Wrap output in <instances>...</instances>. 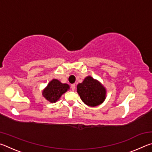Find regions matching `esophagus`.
<instances>
[{
  "instance_id": "34e87169",
  "label": "esophagus",
  "mask_w": 152,
  "mask_h": 152,
  "mask_svg": "<svg viewBox=\"0 0 152 152\" xmlns=\"http://www.w3.org/2000/svg\"><path fill=\"white\" fill-rule=\"evenodd\" d=\"M75 88H76V85H75V84H72L71 85V89H72V91H74V90H75Z\"/></svg>"
}]
</instances>
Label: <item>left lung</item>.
<instances>
[{"mask_svg": "<svg viewBox=\"0 0 152 152\" xmlns=\"http://www.w3.org/2000/svg\"><path fill=\"white\" fill-rule=\"evenodd\" d=\"M77 92L86 104L97 106L104 101L106 90L104 86L91 76H88L77 86Z\"/></svg>", "mask_w": 152, "mask_h": 152, "instance_id": "obj_1", "label": "left lung"}]
</instances>
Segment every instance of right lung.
<instances>
[{"instance_id":"right-lung-1","label":"right lung","mask_w":152,"mask_h":152,"mask_svg":"<svg viewBox=\"0 0 152 152\" xmlns=\"http://www.w3.org/2000/svg\"><path fill=\"white\" fill-rule=\"evenodd\" d=\"M69 88L68 84H62L58 80L53 79L43 91V96L50 102H55Z\"/></svg>"}]
</instances>
